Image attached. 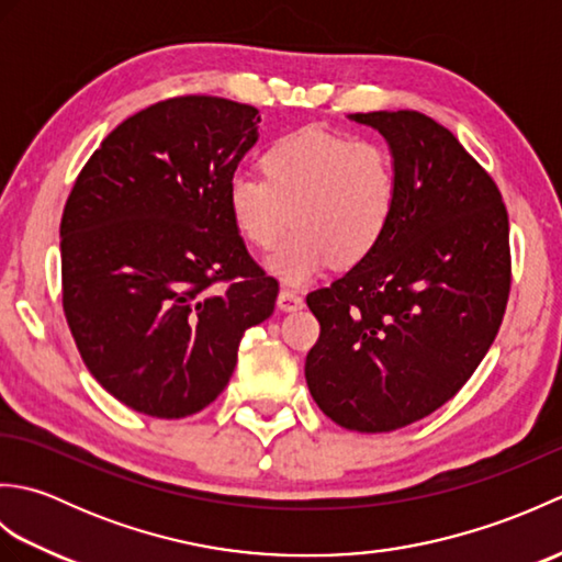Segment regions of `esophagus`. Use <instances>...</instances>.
Listing matches in <instances>:
<instances>
[{
  "instance_id": "esophagus-1",
  "label": "esophagus",
  "mask_w": 562,
  "mask_h": 562,
  "mask_svg": "<svg viewBox=\"0 0 562 562\" xmlns=\"http://www.w3.org/2000/svg\"><path fill=\"white\" fill-rule=\"evenodd\" d=\"M278 306L282 308V312H296V308L304 306V296L300 292L282 288L278 294Z\"/></svg>"
}]
</instances>
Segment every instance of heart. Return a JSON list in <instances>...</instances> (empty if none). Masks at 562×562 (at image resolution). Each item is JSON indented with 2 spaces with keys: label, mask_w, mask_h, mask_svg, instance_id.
I'll return each mask as SVG.
<instances>
[{
  "label": "heart",
  "mask_w": 562,
  "mask_h": 562,
  "mask_svg": "<svg viewBox=\"0 0 562 562\" xmlns=\"http://www.w3.org/2000/svg\"><path fill=\"white\" fill-rule=\"evenodd\" d=\"M260 176L234 173L226 210L238 236L288 284H306L333 260L342 268L367 260L384 241L398 205L396 161L379 142L324 127H302L272 139L260 154Z\"/></svg>",
  "instance_id": "b5f03b06"
}]
</instances>
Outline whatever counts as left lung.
<instances>
[{"mask_svg": "<svg viewBox=\"0 0 562 562\" xmlns=\"http://www.w3.org/2000/svg\"><path fill=\"white\" fill-rule=\"evenodd\" d=\"M386 137L398 205L372 256L306 296L321 336L304 374L355 432H391L441 408L503 324L509 220L499 188L445 125L417 111L355 113Z\"/></svg>", "mask_w": 562, "mask_h": 562, "instance_id": "1", "label": "left lung"}]
</instances>
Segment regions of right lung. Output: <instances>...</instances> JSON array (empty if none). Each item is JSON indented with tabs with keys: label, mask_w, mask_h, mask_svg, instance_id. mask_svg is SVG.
Here are the masks:
<instances>
[{
	"label": "right lung",
	"mask_w": 562,
	"mask_h": 562,
	"mask_svg": "<svg viewBox=\"0 0 562 562\" xmlns=\"http://www.w3.org/2000/svg\"><path fill=\"white\" fill-rule=\"evenodd\" d=\"M258 123L229 99L159 101L101 142L67 198V326L93 379L137 413H200L229 384L244 333L272 314L278 280L226 210Z\"/></svg>",
	"instance_id": "1"
}]
</instances>
